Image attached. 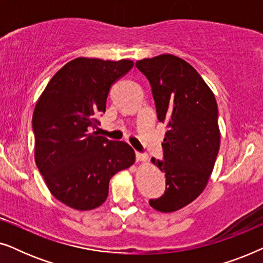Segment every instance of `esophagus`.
I'll return each instance as SVG.
<instances>
[{
	"label": "esophagus",
	"instance_id": "34e87169",
	"mask_svg": "<svg viewBox=\"0 0 263 263\" xmlns=\"http://www.w3.org/2000/svg\"><path fill=\"white\" fill-rule=\"evenodd\" d=\"M135 158L138 161H146L147 160V157L145 156V154L140 153V152H138V151H135Z\"/></svg>",
	"mask_w": 263,
	"mask_h": 263
}]
</instances>
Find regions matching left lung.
Returning <instances> with one entry per match:
<instances>
[{"instance_id":"obj_1","label":"left lung","mask_w":263,"mask_h":263,"mask_svg":"<svg viewBox=\"0 0 263 263\" xmlns=\"http://www.w3.org/2000/svg\"><path fill=\"white\" fill-rule=\"evenodd\" d=\"M135 66L149 81L158 121L166 128L163 160L152 158L165 174L166 188L149 204L174 212L202 193L213 171L220 145L218 105L200 74L179 57L160 55Z\"/></svg>"}]
</instances>
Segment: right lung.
Returning <instances> with one entry per match:
<instances>
[{
	"label": "right lung",
	"instance_id": "1",
	"mask_svg": "<svg viewBox=\"0 0 263 263\" xmlns=\"http://www.w3.org/2000/svg\"><path fill=\"white\" fill-rule=\"evenodd\" d=\"M133 66L129 60L75 59L53 75L35 104V164L52 195L75 210L99 207L110 178L134 164L128 143L92 132L105 112L111 85Z\"/></svg>",
	"mask_w": 263,
	"mask_h": 263
}]
</instances>
